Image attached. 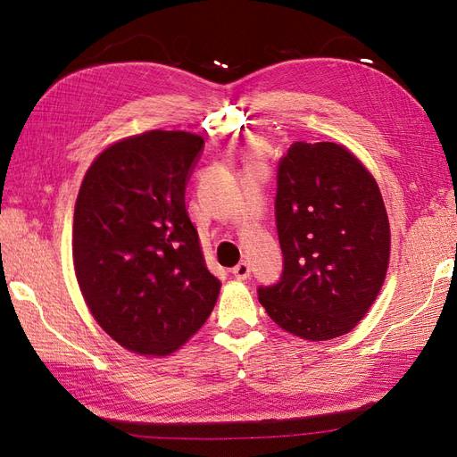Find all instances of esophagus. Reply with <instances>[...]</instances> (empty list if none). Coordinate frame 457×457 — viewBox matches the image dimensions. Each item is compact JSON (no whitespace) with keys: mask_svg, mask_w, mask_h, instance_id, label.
<instances>
[{"mask_svg":"<svg viewBox=\"0 0 457 457\" xmlns=\"http://www.w3.org/2000/svg\"><path fill=\"white\" fill-rule=\"evenodd\" d=\"M250 272H252V267H250V262H245V261L238 262V265L232 269V274L237 280H245L247 276H250Z\"/></svg>","mask_w":457,"mask_h":457,"instance_id":"esophagus-1","label":"esophagus"}]
</instances>
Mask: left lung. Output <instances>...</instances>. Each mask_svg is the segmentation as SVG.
I'll use <instances>...</instances> for the list:
<instances>
[{
    "label": "left lung",
    "mask_w": 457,
    "mask_h": 457,
    "mask_svg": "<svg viewBox=\"0 0 457 457\" xmlns=\"http://www.w3.org/2000/svg\"><path fill=\"white\" fill-rule=\"evenodd\" d=\"M280 280L257 294L272 320L326 341L362 320L383 286L391 232L379 187L336 143H294L278 163L274 200Z\"/></svg>",
    "instance_id": "left-lung-1"
}]
</instances>
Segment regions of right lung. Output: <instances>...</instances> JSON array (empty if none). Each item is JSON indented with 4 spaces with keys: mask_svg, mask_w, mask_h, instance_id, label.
<instances>
[{
    "mask_svg": "<svg viewBox=\"0 0 457 457\" xmlns=\"http://www.w3.org/2000/svg\"><path fill=\"white\" fill-rule=\"evenodd\" d=\"M202 150L195 133L146 131L108 146L79 187L72 234L79 289L106 334L139 354L181 347L219 295L185 205Z\"/></svg>",
    "mask_w": 457,
    "mask_h": 457,
    "instance_id": "right-lung-1",
    "label": "right lung"
}]
</instances>
